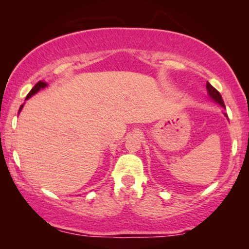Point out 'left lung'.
I'll use <instances>...</instances> for the list:
<instances>
[{"label":"left lung","mask_w":249,"mask_h":249,"mask_svg":"<svg viewBox=\"0 0 249 249\" xmlns=\"http://www.w3.org/2000/svg\"><path fill=\"white\" fill-rule=\"evenodd\" d=\"M206 89H207V93H209V96L212 98L213 101H215L216 103H219L221 107H224V102L222 100V96H221V94L215 89V88L212 86V85L209 83V81H207V84H206ZM224 115L227 117V114H224Z\"/></svg>","instance_id":"left-lung-1"}]
</instances>
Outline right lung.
<instances>
[{
  "label": "right lung",
  "mask_w": 249,
  "mask_h": 249,
  "mask_svg": "<svg viewBox=\"0 0 249 249\" xmlns=\"http://www.w3.org/2000/svg\"><path fill=\"white\" fill-rule=\"evenodd\" d=\"M47 86V84L45 83V81H38V83H37L35 86L33 87V89L29 91V94L27 95V97H26V100H28V98H30L33 96V95H35L37 91H39L40 89H43V88H45ZM22 107H23V104L21 105V107H20V108H19V112L21 111V108H22Z\"/></svg>",
  "instance_id": "right-lung-1"
}]
</instances>
